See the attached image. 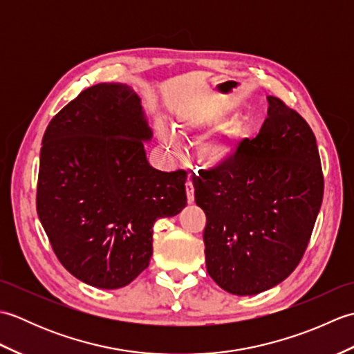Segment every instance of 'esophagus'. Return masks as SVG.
Segmentation results:
<instances>
[{
  "label": "esophagus",
  "instance_id": "34e87169",
  "mask_svg": "<svg viewBox=\"0 0 354 354\" xmlns=\"http://www.w3.org/2000/svg\"><path fill=\"white\" fill-rule=\"evenodd\" d=\"M185 192H187V201L192 202L194 201V189H193V183H192V179H189V181L185 183Z\"/></svg>",
  "mask_w": 354,
  "mask_h": 354
}]
</instances>
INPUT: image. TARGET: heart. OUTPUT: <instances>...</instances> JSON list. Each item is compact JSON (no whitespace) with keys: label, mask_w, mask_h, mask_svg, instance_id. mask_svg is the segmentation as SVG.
Listing matches in <instances>:
<instances>
[{"label":"heart","mask_w":354,"mask_h":354,"mask_svg":"<svg viewBox=\"0 0 354 354\" xmlns=\"http://www.w3.org/2000/svg\"><path fill=\"white\" fill-rule=\"evenodd\" d=\"M222 120L221 114L217 112H209L204 115H187L181 120H178L175 124L176 133L183 138H190L192 135L205 129V127L214 126ZM158 135L165 149L170 150L171 153L179 152V140L175 133H173L167 127H160ZM236 152V129L234 127H227L213 135H209L207 140H204L199 145L198 156L202 164L207 167H221V165L227 164L232 155Z\"/></svg>","instance_id":"1"}]
</instances>
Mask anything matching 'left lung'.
I'll return each instance as SVG.
<instances>
[{
	"instance_id": "left-lung-1",
	"label": "left lung",
	"mask_w": 354,
	"mask_h": 354,
	"mask_svg": "<svg viewBox=\"0 0 354 354\" xmlns=\"http://www.w3.org/2000/svg\"><path fill=\"white\" fill-rule=\"evenodd\" d=\"M268 102L257 137L240 142L227 164L192 178L207 216V272L234 295L268 290L295 270L324 194L310 126L283 100Z\"/></svg>"
}]
</instances>
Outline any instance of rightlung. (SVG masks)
Listing matches in <instances>:
<instances>
[{"label": "right lung", "instance_id": "1", "mask_svg": "<svg viewBox=\"0 0 354 354\" xmlns=\"http://www.w3.org/2000/svg\"><path fill=\"white\" fill-rule=\"evenodd\" d=\"M150 137L123 84L85 89L45 129L36 212L57 260L94 288L135 280L152 257L155 221L187 205V171L153 169L142 146Z\"/></svg>", "mask_w": 354, "mask_h": 354}]
</instances>
